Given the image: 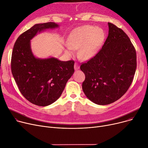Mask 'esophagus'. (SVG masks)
<instances>
[{
  "label": "esophagus",
  "mask_w": 148,
  "mask_h": 148,
  "mask_svg": "<svg viewBox=\"0 0 148 148\" xmlns=\"http://www.w3.org/2000/svg\"><path fill=\"white\" fill-rule=\"evenodd\" d=\"M74 68H75V70H78V69H79V65L78 64V63H75L74 65Z\"/></svg>",
  "instance_id": "1"
}]
</instances>
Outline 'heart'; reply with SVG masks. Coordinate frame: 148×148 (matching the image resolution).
Segmentation results:
<instances>
[{
  "label": "heart",
  "mask_w": 148,
  "mask_h": 148,
  "mask_svg": "<svg viewBox=\"0 0 148 148\" xmlns=\"http://www.w3.org/2000/svg\"><path fill=\"white\" fill-rule=\"evenodd\" d=\"M103 32L91 25H84L74 30L69 36L67 51L73 54V49L78 50V56L84 60L93 57L103 40Z\"/></svg>",
  "instance_id": "heart-1"
}]
</instances>
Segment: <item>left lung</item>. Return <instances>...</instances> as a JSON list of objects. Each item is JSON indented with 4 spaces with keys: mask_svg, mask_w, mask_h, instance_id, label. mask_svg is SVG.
<instances>
[{
    "mask_svg": "<svg viewBox=\"0 0 148 148\" xmlns=\"http://www.w3.org/2000/svg\"><path fill=\"white\" fill-rule=\"evenodd\" d=\"M109 34L98 53L81 65L85 76L82 90L87 98L100 105L119 99L131 85L136 72V49L127 34L108 23Z\"/></svg>",
    "mask_w": 148,
    "mask_h": 148,
    "instance_id": "1",
    "label": "left lung"
}]
</instances>
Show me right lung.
<instances>
[{
    "label": "right lung",
    "instance_id": "1",
    "mask_svg": "<svg viewBox=\"0 0 148 148\" xmlns=\"http://www.w3.org/2000/svg\"><path fill=\"white\" fill-rule=\"evenodd\" d=\"M58 27L53 22L34 25L18 38L12 50L11 71L20 91L28 101L39 106L56 101L75 71L73 60L40 59L32 52L30 40L38 33Z\"/></svg>",
    "mask_w": 148,
    "mask_h": 148
}]
</instances>
